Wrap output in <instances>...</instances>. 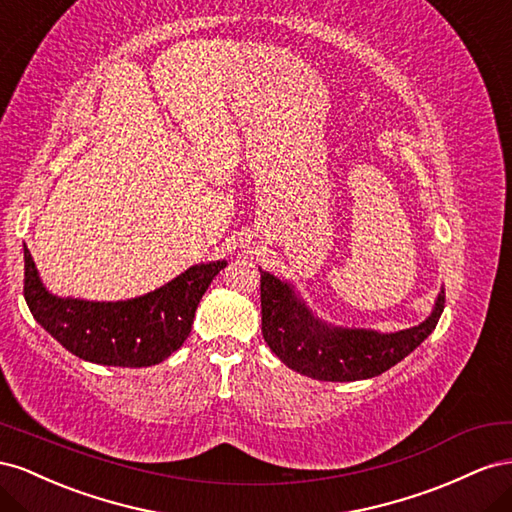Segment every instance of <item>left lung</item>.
I'll return each instance as SVG.
<instances>
[{
	"label": "left lung",
	"mask_w": 512,
	"mask_h": 512,
	"mask_svg": "<svg viewBox=\"0 0 512 512\" xmlns=\"http://www.w3.org/2000/svg\"><path fill=\"white\" fill-rule=\"evenodd\" d=\"M446 291L422 324L379 334L373 330L330 328L313 317L287 283L261 272V332L289 369L321 382H356L382 375L425 341L444 311Z\"/></svg>",
	"instance_id": "left-lung-1"
}]
</instances>
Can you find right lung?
<instances>
[{"label":"right lung","instance_id":"1","mask_svg":"<svg viewBox=\"0 0 512 512\" xmlns=\"http://www.w3.org/2000/svg\"><path fill=\"white\" fill-rule=\"evenodd\" d=\"M23 296L34 319L70 354L107 367H152L191 334L201 296L227 261L188 268L165 287L124 302L57 298L42 287L27 246Z\"/></svg>","mask_w":512,"mask_h":512}]
</instances>
